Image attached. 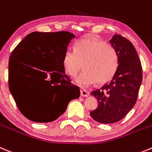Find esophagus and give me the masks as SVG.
Wrapping results in <instances>:
<instances>
[{"instance_id": "obj_1", "label": "esophagus", "mask_w": 152, "mask_h": 152, "mask_svg": "<svg viewBox=\"0 0 152 152\" xmlns=\"http://www.w3.org/2000/svg\"><path fill=\"white\" fill-rule=\"evenodd\" d=\"M80 95L82 97H88L89 95V92L85 89H80Z\"/></svg>"}]
</instances>
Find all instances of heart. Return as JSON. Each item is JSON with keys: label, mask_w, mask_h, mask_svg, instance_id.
Returning a JSON list of instances; mask_svg holds the SVG:
<instances>
[{"label": "heart", "mask_w": 152, "mask_h": 152, "mask_svg": "<svg viewBox=\"0 0 152 152\" xmlns=\"http://www.w3.org/2000/svg\"><path fill=\"white\" fill-rule=\"evenodd\" d=\"M75 51L66 50L63 65L66 73L76 77L83 69L86 70L76 79L79 86H91L98 82L104 84L113 77L119 66V56L113 46L94 36H86L75 44Z\"/></svg>", "instance_id": "1"}]
</instances>
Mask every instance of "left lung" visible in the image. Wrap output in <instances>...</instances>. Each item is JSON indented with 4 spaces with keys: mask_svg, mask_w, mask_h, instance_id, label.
<instances>
[{
    "mask_svg": "<svg viewBox=\"0 0 152 152\" xmlns=\"http://www.w3.org/2000/svg\"><path fill=\"white\" fill-rule=\"evenodd\" d=\"M117 50L119 66L109 83L91 91L98 102L90 115L97 122L113 124L122 120L136 102L142 80V68L137 51L128 39L114 35L110 41Z\"/></svg>",
    "mask_w": 152,
    "mask_h": 152,
    "instance_id": "1",
    "label": "left lung"
}]
</instances>
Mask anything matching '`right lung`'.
Listing matches in <instances>:
<instances>
[{
    "label": "right lung",
    "instance_id": "add662e5",
    "mask_svg": "<svg viewBox=\"0 0 152 152\" xmlns=\"http://www.w3.org/2000/svg\"><path fill=\"white\" fill-rule=\"evenodd\" d=\"M73 33L33 32L10 56L8 83L20 111L37 123L54 121L80 91L65 73L63 57Z\"/></svg>",
    "mask_w": 152,
    "mask_h": 152
}]
</instances>
